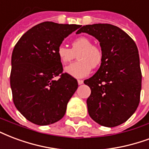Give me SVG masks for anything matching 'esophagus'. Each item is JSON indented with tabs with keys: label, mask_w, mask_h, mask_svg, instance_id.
Segmentation results:
<instances>
[{
	"label": "esophagus",
	"mask_w": 149,
	"mask_h": 149,
	"mask_svg": "<svg viewBox=\"0 0 149 149\" xmlns=\"http://www.w3.org/2000/svg\"><path fill=\"white\" fill-rule=\"evenodd\" d=\"M77 82H78V84H84V80H77Z\"/></svg>",
	"instance_id": "esophagus-1"
}]
</instances>
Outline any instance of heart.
Segmentation results:
<instances>
[{
	"instance_id": "obj_1",
	"label": "heart",
	"mask_w": 149,
	"mask_h": 149,
	"mask_svg": "<svg viewBox=\"0 0 149 149\" xmlns=\"http://www.w3.org/2000/svg\"><path fill=\"white\" fill-rule=\"evenodd\" d=\"M72 48L64 45L59 46L57 54L64 65L69 63L77 54V61L67 66L65 71L72 77L81 78L86 77L91 71V68L95 69L101 65L103 59L102 49L87 37L80 36L75 38L71 43Z\"/></svg>"
}]
</instances>
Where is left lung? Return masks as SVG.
Instances as JSON below:
<instances>
[{"label":"left lung","instance_id":"8db88e82","mask_svg":"<svg viewBox=\"0 0 149 149\" xmlns=\"http://www.w3.org/2000/svg\"><path fill=\"white\" fill-rule=\"evenodd\" d=\"M88 33L99 40L103 54L100 69L84 81L91 88L88 114L98 124L114 127L136 111L141 90V71L134 41L119 27L108 24L86 25L77 34Z\"/></svg>","mask_w":149,"mask_h":149}]
</instances>
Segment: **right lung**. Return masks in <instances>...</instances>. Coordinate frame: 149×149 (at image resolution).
<instances>
[{"instance_id": "1", "label": "right lung", "mask_w": 149, "mask_h": 149, "mask_svg": "<svg viewBox=\"0 0 149 149\" xmlns=\"http://www.w3.org/2000/svg\"><path fill=\"white\" fill-rule=\"evenodd\" d=\"M79 27L43 22L24 34L13 49L10 74L13 102L34 124L47 125L61 119L77 89V80L62 72L57 49ZM59 74L58 81L53 80Z\"/></svg>"}]
</instances>
